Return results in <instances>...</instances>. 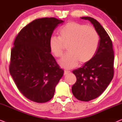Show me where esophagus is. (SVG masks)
<instances>
[{
	"mask_svg": "<svg viewBox=\"0 0 122 122\" xmlns=\"http://www.w3.org/2000/svg\"><path fill=\"white\" fill-rule=\"evenodd\" d=\"M70 73V71H64V76H66V75L68 74V73Z\"/></svg>",
	"mask_w": 122,
	"mask_h": 122,
	"instance_id": "esophagus-1",
	"label": "esophagus"
}]
</instances>
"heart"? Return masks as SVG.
Wrapping results in <instances>:
<instances>
[{"instance_id": "obj_1", "label": "heart", "mask_w": 122, "mask_h": 122, "mask_svg": "<svg viewBox=\"0 0 122 122\" xmlns=\"http://www.w3.org/2000/svg\"><path fill=\"white\" fill-rule=\"evenodd\" d=\"M59 38L53 36L50 38L49 46L56 58L63 56L65 46H68L69 53L63 56L59 64L65 69H71L78 62L86 63L92 59L97 51L99 37L94 28L80 23L70 21L59 30Z\"/></svg>"}]
</instances>
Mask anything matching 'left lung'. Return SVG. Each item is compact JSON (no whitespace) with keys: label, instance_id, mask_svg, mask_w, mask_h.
<instances>
[{"label":"left lung","instance_id":"obj_1","mask_svg":"<svg viewBox=\"0 0 122 122\" xmlns=\"http://www.w3.org/2000/svg\"><path fill=\"white\" fill-rule=\"evenodd\" d=\"M93 25L100 39L97 51L91 61L73 71L76 81L71 91L76 99L88 102L102 94L114 76V51L112 41L101 24L94 18L83 16Z\"/></svg>","mask_w":122,"mask_h":122}]
</instances>
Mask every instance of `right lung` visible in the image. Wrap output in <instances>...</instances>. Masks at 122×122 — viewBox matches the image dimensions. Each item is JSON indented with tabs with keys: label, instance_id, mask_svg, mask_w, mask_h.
I'll return each instance as SVG.
<instances>
[{
	"label": "right lung",
	"instance_id": "right-lung-1",
	"mask_svg": "<svg viewBox=\"0 0 122 122\" xmlns=\"http://www.w3.org/2000/svg\"><path fill=\"white\" fill-rule=\"evenodd\" d=\"M63 22L55 18L36 19L23 28L14 41L10 74L23 96L34 102L50 101L64 74L49 46L55 28Z\"/></svg>",
	"mask_w": 122,
	"mask_h": 122
}]
</instances>
